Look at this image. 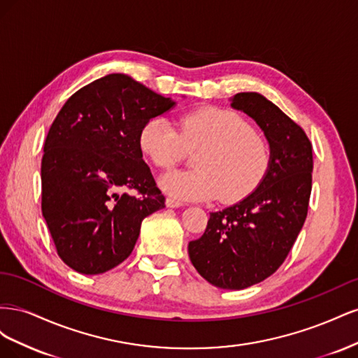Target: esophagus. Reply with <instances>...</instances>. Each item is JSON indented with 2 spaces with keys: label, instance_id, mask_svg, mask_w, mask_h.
I'll return each instance as SVG.
<instances>
[{
  "label": "esophagus",
  "instance_id": "esophagus-1",
  "mask_svg": "<svg viewBox=\"0 0 358 358\" xmlns=\"http://www.w3.org/2000/svg\"><path fill=\"white\" fill-rule=\"evenodd\" d=\"M166 206L167 208H171V209H176V208H180V206H183V203L180 200H176V199H171L169 197L166 200Z\"/></svg>",
  "mask_w": 358,
  "mask_h": 358
}]
</instances>
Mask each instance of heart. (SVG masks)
Here are the masks:
<instances>
[{"label": "heart", "mask_w": 358, "mask_h": 358, "mask_svg": "<svg viewBox=\"0 0 358 358\" xmlns=\"http://www.w3.org/2000/svg\"><path fill=\"white\" fill-rule=\"evenodd\" d=\"M180 131L164 116L150 117L138 133V146L152 164L175 167L188 149H203L194 171H170L161 188L180 200L237 201L251 194L270 167V149L239 113L203 107L179 117Z\"/></svg>", "instance_id": "b5f03b06"}]
</instances>
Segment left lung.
Instances as JSON below:
<instances>
[{
  "label": "left lung",
  "instance_id": "1",
  "mask_svg": "<svg viewBox=\"0 0 358 358\" xmlns=\"http://www.w3.org/2000/svg\"><path fill=\"white\" fill-rule=\"evenodd\" d=\"M230 106L262 128L270 167L245 199L210 213L188 254L209 284L243 289L273 275L294 245L308 215L313 159L305 131L264 95L239 92Z\"/></svg>",
  "mask_w": 358,
  "mask_h": 358
}]
</instances>
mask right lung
<instances>
[{"label": "right lung", "instance_id": "add662e5", "mask_svg": "<svg viewBox=\"0 0 358 358\" xmlns=\"http://www.w3.org/2000/svg\"><path fill=\"white\" fill-rule=\"evenodd\" d=\"M176 101L124 73L74 92L53 121L41 159V210L58 255L100 275L133 252L142 221L166 199L143 161L138 133ZM137 189L138 196L121 189Z\"/></svg>", "mask_w": 358, "mask_h": 358}]
</instances>
